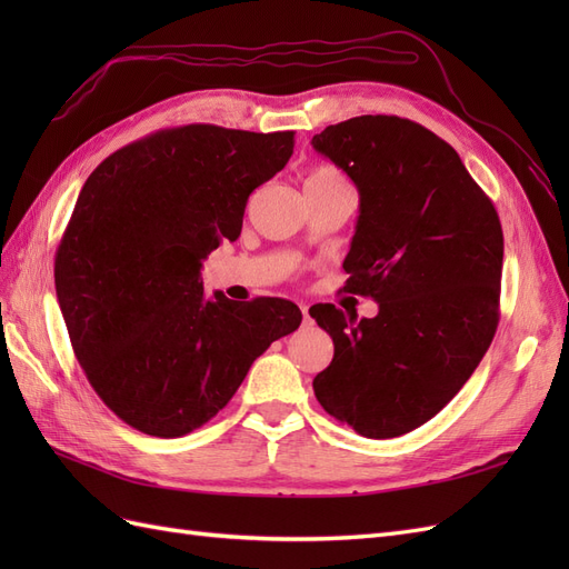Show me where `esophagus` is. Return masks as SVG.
I'll return each instance as SVG.
<instances>
[{
	"label": "esophagus",
	"instance_id": "obj_1",
	"mask_svg": "<svg viewBox=\"0 0 569 569\" xmlns=\"http://www.w3.org/2000/svg\"><path fill=\"white\" fill-rule=\"evenodd\" d=\"M301 313H303V327H311L313 325V318L308 316V306L301 303Z\"/></svg>",
	"mask_w": 569,
	"mask_h": 569
}]
</instances>
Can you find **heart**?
Returning a JSON list of instances; mask_svg holds the SVG:
<instances>
[{"mask_svg":"<svg viewBox=\"0 0 569 569\" xmlns=\"http://www.w3.org/2000/svg\"><path fill=\"white\" fill-rule=\"evenodd\" d=\"M303 192H353V189L339 168L316 166L303 178Z\"/></svg>","mask_w":569,"mask_h":569,"instance_id":"obj_1","label":"heart"}]
</instances>
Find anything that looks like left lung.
<instances>
[{
  "instance_id": "left-lung-1",
  "label": "left lung",
  "mask_w": 569,
  "mask_h": 569,
  "mask_svg": "<svg viewBox=\"0 0 569 569\" xmlns=\"http://www.w3.org/2000/svg\"><path fill=\"white\" fill-rule=\"evenodd\" d=\"M311 144L360 194L343 289L380 306L360 320L332 303L311 308L335 341L316 399L368 439L401 437L432 420L489 349L501 220L456 149L408 118H349Z\"/></svg>"
}]
</instances>
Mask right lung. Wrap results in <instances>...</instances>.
<instances>
[{"label": "right lung", "instance_id": "1", "mask_svg": "<svg viewBox=\"0 0 569 569\" xmlns=\"http://www.w3.org/2000/svg\"><path fill=\"white\" fill-rule=\"evenodd\" d=\"M295 132L159 130L82 184L54 261L80 368L116 416L176 439L209 422L253 360L301 325L297 303L203 295L201 261L242 232L249 194L280 173Z\"/></svg>", "mask_w": 569, "mask_h": 569}]
</instances>
